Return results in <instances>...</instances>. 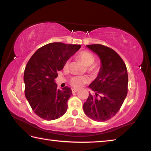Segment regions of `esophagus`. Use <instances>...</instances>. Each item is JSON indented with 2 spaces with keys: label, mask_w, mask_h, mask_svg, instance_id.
Segmentation results:
<instances>
[{
  "label": "esophagus",
  "mask_w": 151,
  "mask_h": 151,
  "mask_svg": "<svg viewBox=\"0 0 151 151\" xmlns=\"http://www.w3.org/2000/svg\"><path fill=\"white\" fill-rule=\"evenodd\" d=\"M78 91V89H77V88H73V89H72V92H73V93H76V92H77Z\"/></svg>",
  "instance_id": "esophagus-1"
}]
</instances>
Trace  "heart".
Returning <instances> with one entry per match:
<instances>
[{
  "label": "heart",
  "instance_id": "obj_1",
  "mask_svg": "<svg viewBox=\"0 0 151 151\" xmlns=\"http://www.w3.org/2000/svg\"><path fill=\"white\" fill-rule=\"evenodd\" d=\"M78 59H80L82 62L86 66L87 72L91 73V75H95L98 73L99 66L94 62V56L93 53L89 52L88 50H82L76 56ZM69 66V60H67L64 63L63 68L67 69ZM88 78L84 76H74L70 80V83L74 88L82 87L85 84L87 83Z\"/></svg>",
  "mask_w": 151,
  "mask_h": 151
}]
</instances>
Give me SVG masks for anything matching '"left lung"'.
Listing matches in <instances>:
<instances>
[{
  "label": "left lung",
  "mask_w": 151,
  "mask_h": 151,
  "mask_svg": "<svg viewBox=\"0 0 151 151\" xmlns=\"http://www.w3.org/2000/svg\"><path fill=\"white\" fill-rule=\"evenodd\" d=\"M86 47L99 55L102 66L98 76L89 85L95 94L89 93L83 110L94 121H106L118 112L127 96V66L118 53L111 48L100 44Z\"/></svg>",
  "instance_id": "left-lung-1"
}]
</instances>
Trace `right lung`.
Here are the masks:
<instances>
[{"instance_id":"1","label":"right lung","mask_w":151,"mask_h":151,"mask_svg":"<svg viewBox=\"0 0 151 151\" xmlns=\"http://www.w3.org/2000/svg\"><path fill=\"white\" fill-rule=\"evenodd\" d=\"M81 47L63 42L49 43L39 48L27 63L24 73L25 96L40 118L52 121L66 112L72 91L68 86L58 89L55 80L65 61Z\"/></svg>"}]
</instances>
